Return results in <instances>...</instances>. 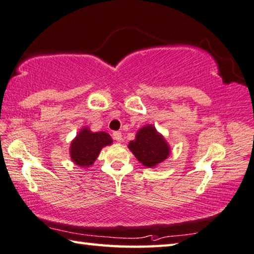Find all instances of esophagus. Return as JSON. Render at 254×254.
Masks as SVG:
<instances>
[{
    "label": "esophagus",
    "instance_id": "1",
    "mask_svg": "<svg viewBox=\"0 0 254 254\" xmlns=\"http://www.w3.org/2000/svg\"><path fill=\"white\" fill-rule=\"evenodd\" d=\"M113 137H114V139H115V140H117V141H123L122 132H119V131H115L114 134H113Z\"/></svg>",
    "mask_w": 254,
    "mask_h": 254
}]
</instances>
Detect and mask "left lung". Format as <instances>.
Instances as JSON below:
<instances>
[{"label": "left lung", "mask_w": 254, "mask_h": 254, "mask_svg": "<svg viewBox=\"0 0 254 254\" xmlns=\"http://www.w3.org/2000/svg\"><path fill=\"white\" fill-rule=\"evenodd\" d=\"M128 148L144 166L150 168L165 161L171 153L166 139L153 125L140 128L137 131L135 139L128 145Z\"/></svg>", "instance_id": "obj_1"}]
</instances>
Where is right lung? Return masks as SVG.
<instances>
[{
  "label": "right lung",
  "instance_id": "1",
  "mask_svg": "<svg viewBox=\"0 0 254 254\" xmlns=\"http://www.w3.org/2000/svg\"><path fill=\"white\" fill-rule=\"evenodd\" d=\"M113 144V139L105 131L92 132L88 127L82 128L75 138L71 141L70 157L80 167L91 166L100 150Z\"/></svg>",
  "mask_w": 254,
  "mask_h": 254
}]
</instances>
